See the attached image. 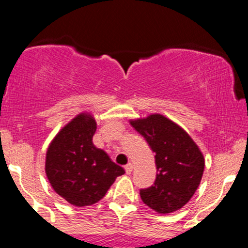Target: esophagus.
Here are the masks:
<instances>
[{"mask_svg": "<svg viewBox=\"0 0 248 248\" xmlns=\"http://www.w3.org/2000/svg\"><path fill=\"white\" fill-rule=\"evenodd\" d=\"M124 170H126V173H128V175H129V173L133 171V164L132 163H128L127 166H124Z\"/></svg>", "mask_w": 248, "mask_h": 248, "instance_id": "esophagus-1", "label": "esophagus"}]
</instances>
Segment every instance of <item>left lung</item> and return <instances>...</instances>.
Listing matches in <instances>:
<instances>
[{"mask_svg":"<svg viewBox=\"0 0 248 248\" xmlns=\"http://www.w3.org/2000/svg\"><path fill=\"white\" fill-rule=\"evenodd\" d=\"M155 153L157 172L152 186L140 190L142 202L158 213H171L191 199L203 176L204 156L189 134L161 114L130 121Z\"/></svg>","mask_w":248,"mask_h":248,"instance_id":"8db88e82","label":"left lung"}]
</instances>
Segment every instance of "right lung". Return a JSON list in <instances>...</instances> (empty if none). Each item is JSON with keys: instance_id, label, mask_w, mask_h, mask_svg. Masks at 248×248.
Instances as JSON below:
<instances>
[{"instance_id": "1", "label": "right lung", "mask_w": 248, "mask_h": 248, "mask_svg": "<svg viewBox=\"0 0 248 248\" xmlns=\"http://www.w3.org/2000/svg\"><path fill=\"white\" fill-rule=\"evenodd\" d=\"M93 116L81 113L56 135L46 152L45 172L53 190L76 206L95 204L124 168L93 144Z\"/></svg>"}]
</instances>
